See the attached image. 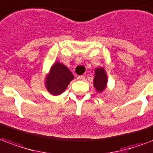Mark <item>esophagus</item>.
<instances>
[{
    "mask_svg": "<svg viewBox=\"0 0 153 153\" xmlns=\"http://www.w3.org/2000/svg\"><path fill=\"white\" fill-rule=\"evenodd\" d=\"M85 76L81 75V76H77V80H85Z\"/></svg>",
    "mask_w": 153,
    "mask_h": 153,
    "instance_id": "obj_1",
    "label": "esophagus"
}]
</instances>
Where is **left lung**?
<instances>
[{
	"label": "left lung",
	"instance_id": "obj_1",
	"mask_svg": "<svg viewBox=\"0 0 153 153\" xmlns=\"http://www.w3.org/2000/svg\"><path fill=\"white\" fill-rule=\"evenodd\" d=\"M107 73L104 68H97L95 69V76L93 80V85L98 93H102L107 87Z\"/></svg>",
	"mask_w": 153,
	"mask_h": 153
}]
</instances>
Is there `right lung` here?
Returning a JSON list of instances; mask_svg holds the SVG:
<instances>
[{
    "instance_id": "right-lung-1",
    "label": "right lung",
    "mask_w": 153,
    "mask_h": 153,
    "mask_svg": "<svg viewBox=\"0 0 153 153\" xmlns=\"http://www.w3.org/2000/svg\"><path fill=\"white\" fill-rule=\"evenodd\" d=\"M74 76L65 65L56 62L51 67L50 72L45 78V86L52 95H60L65 91Z\"/></svg>"
}]
</instances>
